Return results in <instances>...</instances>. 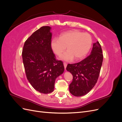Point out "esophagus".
<instances>
[{"instance_id":"1","label":"esophagus","mask_w":122,"mask_h":122,"mask_svg":"<svg viewBox=\"0 0 122 122\" xmlns=\"http://www.w3.org/2000/svg\"><path fill=\"white\" fill-rule=\"evenodd\" d=\"M67 63H66V62H64V67H65V69H66V67H67Z\"/></svg>"}]
</instances>
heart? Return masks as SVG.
<instances>
[{
    "instance_id": "1",
    "label": "heart",
    "mask_w": 122,
    "mask_h": 122,
    "mask_svg": "<svg viewBox=\"0 0 122 122\" xmlns=\"http://www.w3.org/2000/svg\"><path fill=\"white\" fill-rule=\"evenodd\" d=\"M92 39L90 34L77 30L62 33L60 38H54L51 41V47L53 52L60 55L66 49L68 51L60 56L61 60L71 61L75 58L79 60L83 58L90 51Z\"/></svg>"
}]
</instances>
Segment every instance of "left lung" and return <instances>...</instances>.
Here are the masks:
<instances>
[{
    "instance_id": "left-lung-1",
    "label": "left lung",
    "mask_w": 122,
    "mask_h": 122,
    "mask_svg": "<svg viewBox=\"0 0 122 122\" xmlns=\"http://www.w3.org/2000/svg\"><path fill=\"white\" fill-rule=\"evenodd\" d=\"M91 54L78 63L68 64L66 69L73 75L69 85L70 92L76 97L87 94L98 79L102 64L103 55L98 41L93 44Z\"/></svg>"
}]
</instances>
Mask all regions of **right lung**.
<instances>
[{
  "label": "right lung",
  "instance_id": "obj_1",
  "mask_svg": "<svg viewBox=\"0 0 122 122\" xmlns=\"http://www.w3.org/2000/svg\"><path fill=\"white\" fill-rule=\"evenodd\" d=\"M50 28L45 26L33 33L25 42L22 53L28 81L43 94L54 91L55 80L65 69L63 62L56 60L51 49Z\"/></svg>",
  "mask_w": 122,
  "mask_h": 122
}]
</instances>
